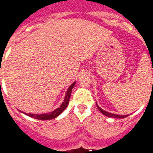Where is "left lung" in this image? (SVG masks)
Listing matches in <instances>:
<instances>
[{
	"label": "left lung",
	"instance_id": "obj_1",
	"mask_svg": "<svg viewBox=\"0 0 153 153\" xmlns=\"http://www.w3.org/2000/svg\"><path fill=\"white\" fill-rule=\"evenodd\" d=\"M97 109L99 110L102 113L103 115H106V116H108V117H111V118H125V117H127L128 115H116V114H112V113H109L107 112V111H104V110H102V108H100L99 106L97 105Z\"/></svg>",
	"mask_w": 153,
	"mask_h": 153
}]
</instances>
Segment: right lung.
I'll list each match as a JSON object with an SVG mask.
<instances>
[{"instance_id": "add662e5", "label": "right lung", "mask_w": 153, "mask_h": 153, "mask_svg": "<svg viewBox=\"0 0 153 153\" xmlns=\"http://www.w3.org/2000/svg\"><path fill=\"white\" fill-rule=\"evenodd\" d=\"M75 85V82L73 83L69 88V89L66 92V94H65V98L64 100V102L61 104V106L59 107V108H57L53 111H51V112L48 113V114H26V115H28V116H30V117H33V118L34 119H38V120H51V119H54L57 117L58 115H60V113L62 112L65 111V109L66 108L67 106H68V104H69V101H70V95H71V92H72V89H73V88Z\"/></svg>"}]
</instances>
